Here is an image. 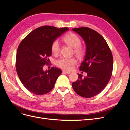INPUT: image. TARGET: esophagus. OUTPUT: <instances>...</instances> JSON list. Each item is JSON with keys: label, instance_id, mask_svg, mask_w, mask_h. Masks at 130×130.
I'll use <instances>...</instances> for the list:
<instances>
[{"label": "esophagus", "instance_id": "esophagus-1", "mask_svg": "<svg viewBox=\"0 0 130 130\" xmlns=\"http://www.w3.org/2000/svg\"><path fill=\"white\" fill-rule=\"evenodd\" d=\"M62 73L64 74H69L70 73V72H67V71H66V70H63L62 71Z\"/></svg>", "mask_w": 130, "mask_h": 130}]
</instances>
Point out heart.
Listing matches in <instances>:
<instances>
[{
	"label": "heart",
	"mask_w": 130,
	"mask_h": 130,
	"mask_svg": "<svg viewBox=\"0 0 130 130\" xmlns=\"http://www.w3.org/2000/svg\"><path fill=\"white\" fill-rule=\"evenodd\" d=\"M63 41L74 48V52L77 56H83L85 50L84 47L81 45V40L77 35L72 32L69 33L63 37ZM51 50L54 54H57L60 52V43L57 40H55L52 43ZM76 60L74 57H62L56 61V65L63 69L69 70L76 64Z\"/></svg>",
	"instance_id": "heart-1"
}]
</instances>
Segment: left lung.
Wrapping results in <instances>:
<instances>
[{"instance_id": "8db88e82", "label": "left lung", "mask_w": 130, "mask_h": 130, "mask_svg": "<svg viewBox=\"0 0 130 130\" xmlns=\"http://www.w3.org/2000/svg\"><path fill=\"white\" fill-rule=\"evenodd\" d=\"M84 40L86 52L80 70L87 73L84 78L78 74V80L72 84L78 95L90 98L96 95L107 85L112 76L113 56L104 38L87 27L72 29Z\"/></svg>"}]
</instances>
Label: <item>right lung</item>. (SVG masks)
Listing matches in <instances>:
<instances>
[{
	"instance_id": "add662e5",
	"label": "right lung",
	"mask_w": 130,
	"mask_h": 130,
	"mask_svg": "<svg viewBox=\"0 0 130 130\" xmlns=\"http://www.w3.org/2000/svg\"><path fill=\"white\" fill-rule=\"evenodd\" d=\"M67 30L68 27L42 26L31 31L19 44L15 61L17 73L22 84L31 93L41 95L53 89L61 70L52 67L44 71L43 66L49 64L52 43Z\"/></svg>"
}]
</instances>
